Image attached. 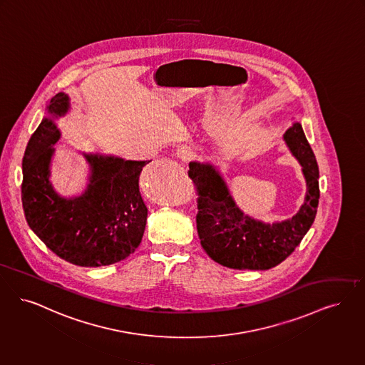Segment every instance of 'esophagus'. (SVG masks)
Masks as SVG:
<instances>
[{
    "label": "esophagus",
    "instance_id": "1",
    "mask_svg": "<svg viewBox=\"0 0 365 365\" xmlns=\"http://www.w3.org/2000/svg\"><path fill=\"white\" fill-rule=\"evenodd\" d=\"M176 156L183 161H189L192 159L194 156V152L190 149L189 146H182L176 150Z\"/></svg>",
    "mask_w": 365,
    "mask_h": 365
}]
</instances>
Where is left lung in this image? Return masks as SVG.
<instances>
[{"instance_id": "left-lung-1", "label": "left lung", "mask_w": 365, "mask_h": 365, "mask_svg": "<svg viewBox=\"0 0 365 365\" xmlns=\"http://www.w3.org/2000/svg\"><path fill=\"white\" fill-rule=\"evenodd\" d=\"M292 155L303 167L304 204L289 220L264 224L235 204L225 180L209 163L191 161L189 176L198 192L197 231L206 254L237 270H267L285 261L311 228L319 204V168L299 122L284 134Z\"/></svg>"}]
</instances>
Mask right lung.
Segmentation results:
<instances>
[{"instance_id":"1","label":"right lung","mask_w":365,"mask_h":365,"mask_svg":"<svg viewBox=\"0 0 365 365\" xmlns=\"http://www.w3.org/2000/svg\"><path fill=\"white\" fill-rule=\"evenodd\" d=\"M66 93H57L31 135L23 158L21 201L29 228L59 258L99 267L128 258L140 246L148 209L138 179L148 161L86 155L91 165L87 190L80 197L58 195L48 178L53 145L61 137L53 118L68 113Z\"/></svg>"}]
</instances>
